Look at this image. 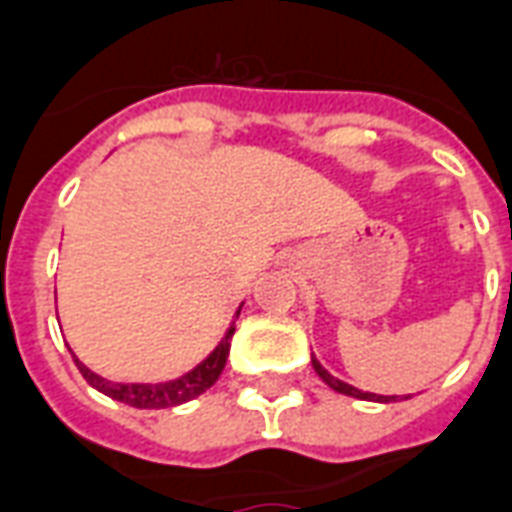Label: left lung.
<instances>
[{
    "instance_id": "8db88e82",
    "label": "left lung",
    "mask_w": 512,
    "mask_h": 512,
    "mask_svg": "<svg viewBox=\"0 0 512 512\" xmlns=\"http://www.w3.org/2000/svg\"><path fill=\"white\" fill-rule=\"evenodd\" d=\"M313 367L315 372L321 375V380H324L326 386L334 388L337 394H345V397H353V399H367V402H397V397H380V394H370V391H359V388L348 386V383H343V380H337L334 375H329V372L318 364V359L313 356Z\"/></svg>"
}]
</instances>
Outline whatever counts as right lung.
Segmentation results:
<instances>
[{
	"instance_id": "obj_1",
	"label": "right lung",
	"mask_w": 512,
	"mask_h": 512,
	"mask_svg": "<svg viewBox=\"0 0 512 512\" xmlns=\"http://www.w3.org/2000/svg\"><path fill=\"white\" fill-rule=\"evenodd\" d=\"M237 315H240V310H237ZM232 334L234 324L229 326L224 340L218 343V348L202 364L186 372L183 378L169 380V383H113V380L99 378L96 372L88 370L86 364H80L78 359H75V364H78L80 375L88 380V386H94L96 391H102L110 399H118V402H124L129 407H140V410H161V407H175L197 399L199 394H205L207 388L221 378L226 359H229V348H232Z\"/></svg>"
}]
</instances>
